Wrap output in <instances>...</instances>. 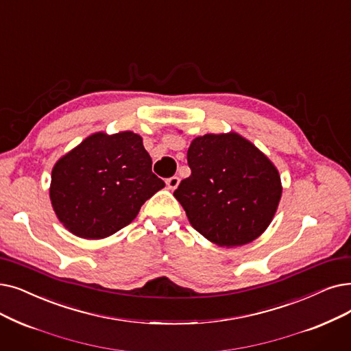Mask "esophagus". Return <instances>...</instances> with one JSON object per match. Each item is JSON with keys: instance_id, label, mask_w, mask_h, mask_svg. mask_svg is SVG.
Listing matches in <instances>:
<instances>
[{"instance_id": "34e87169", "label": "esophagus", "mask_w": 351, "mask_h": 351, "mask_svg": "<svg viewBox=\"0 0 351 351\" xmlns=\"http://www.w3.org/2000/svg\"><path fill=\"white\" fill-rule=\"evenodd\" d=\"M179 182H180V179H179L178 176H172V178H169V179H166V185H167V188L173 191V189L178 188Z\"/></svg>"}]
</instances>
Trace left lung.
I'll list each match as a JSON object with an SVG mask.
<instances>
[{
	"instance_id": "left-lung-1",
	"label": "left lung",
	"mask_w": 351,
	"mask_h": 351,
	"mask_svg": "<svg viewBox=\"0 0 351 351\" xmlns=\"http://www.w3.org/2000/svg\"><path fill=\"white\" fill-rule=\"evenodd\" d=\"M191 176L173 192L195 230L219 247L260 237L276 215L281 178L274 163L241 134L195 138L188 149Z\"/></svg>"
}]
</instances>
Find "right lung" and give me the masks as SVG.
I'll return each instance as SVG.
<instances>
[{
	"instance_id": "right-lung-1",
	"label": "right lung",
	"mask_w": 351,
	"mask_h": 351,
	"mask_svg": "<svg viewBox=\"0 0 351 351\" xmlns=\"http://www.w3.org/2000/svg\"><path fill=\"white\" fill-rule=\"evenodd\" d=\"M163 186L139 134L97 132L57 160L50 199L71 234L101 239L129 225Z\"/></svg>"
}]
</instances>
